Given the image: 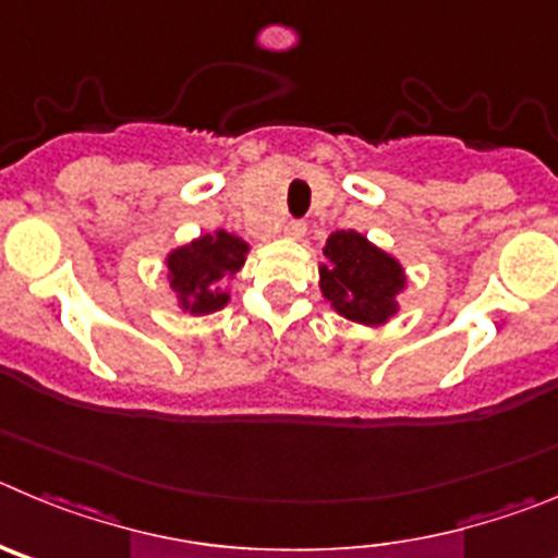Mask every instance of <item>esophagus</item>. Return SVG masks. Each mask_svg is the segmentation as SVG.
Returning a JSON list of instances; mask_svg holds the SVG:
<instances>
[{"label":"esophagus","instance_id":"1","mask_svg":"<svg viewBox=\"0 0 558 558\" xmlns=\"http://www.w3.org/2000/svg\"><path fill=\"white\" fill-rule=\"evenodd\" d=\"M283 233L289 235V239H303L305 222H300V219H289V222L283 225Z\"/></svg>","mask_w":558,"mask_h":558}]
</instances>
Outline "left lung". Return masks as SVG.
Listing matches in <instances>:
<instances>
[{"instance_id":"8db88e82","label":"left lung","mask_w":558,"mask_h":558,"mask_svg":"<svg viewBox=\"0 0 558 558\" xmlns=\"http://www.w3.org/2000/svg\"><path fill=\"white\" fill-rule=\"evenodd\" d=\"M319 267V289L325 300L361 325H384L398 314V294L405 289V272L366 235L355 230H336L328 235Z\"/></svg>"}]
</instances>
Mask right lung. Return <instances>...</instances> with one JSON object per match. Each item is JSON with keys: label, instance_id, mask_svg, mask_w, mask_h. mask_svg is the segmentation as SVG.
<instances>
[{"label": "right lung", "instance_id": "1", "mask_svg": "<svg viewBox=\"0 0 558 558\" xmlns=\"http://www.w3.org/2000/svg\"><path fill=\"white\" fill-rule=\"evenodd\" d=\"M247 253L250 244L228 230L205 233L172 250L167 255V269L180 308L197 316L225 308L230 300L225 283L244 267Z\"/></svg>", "mask_w": 558, "mask_h": 558}]
</instances>
